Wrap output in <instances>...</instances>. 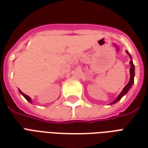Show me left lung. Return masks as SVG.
<instances>
[{
	"label": "left lung",
	"instance_id": "left-lung-1",
	"mask_svg": "<svg viewBox=\"0 0 148 148\" xmlns=\"http://www.w3.org/2000/svg\"><path fill=\"white\" fill-rule=\"evenodd\" d=\"M126 53H127L129 55L130 58L132 59V56H130V54L128 53V52L126 51ZM130 64H131V69H130V74H131V77H130L129 82H128V83H127V85L125 86V88H123V90H122V92H121V94L119 95V96H118V98H117V99H115V100H114V101H113L112 104H114V103H115V102H117V101H119V100H120V99L122 98L123 95H125L127 92V91L129 90V88H131L132 85H133V82H134V64H133L132 60H131V61H130Z\"/></svg>",
	"mask_w": 148,
	"mask_h": 148
}]
</instances>
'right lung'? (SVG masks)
Returning a JSON list of instances; mask_svg holds the SVG:
<instances>
[{
    "mask_svg": "<svg viewBox=\"0 0 148 148\" xmlns=\"http://www.w3.org/2000/svg\"><path fill=\"white\" fill-rule=\"evenodd\" d=\"M19 91H20V92H21V95H23V97H24V98H25V99H27V101H29V102H30V103H32V102H31V99H30V98H29V97L28 96V95H26V94H24V93H23V92H21V90H19Z\"/></svg>",
    "mask_w": 148,
    "mask_h": 148,
    "instance_id": "add662e5",
    "label": "right lung"
}]
</instances>
